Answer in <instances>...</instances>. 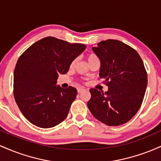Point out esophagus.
<instances>
[{
	"label": "esophagus",
	"mask_w": 161,
	"mask_h": 161,
	"mask_svg": "<svg viewBox=\"0 0 161 161\" xmlns=\"http://www.w3.org/2000/svg\"><path fill=\"white\" fill-rule=\"evenodd\" d=\"M86 91V89H85L84 88H77V92H78V93H82V92Z\"/></svg>",
	"instance_id": "1"
}]
</instances>
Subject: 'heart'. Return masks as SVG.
<instances>
[{"label": "heart", "mask_w": 161, "mask_h": 161, "mask_svg": "<svg viewBox=\"0 0 161 161\" xmlns=\"http://www.w3.org/2000/svg\"><path fill=\"white\" fill-rule=\"evenodd\" d=\"M95 59H97V57L95 54H94V53H90V54H88V56H87V60H88V63L92 61V60H95Z\"/></svg>", "instance_id": "obj_1"}]
</instances>
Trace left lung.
<instances>
[{"instance_id":"1","label":"left lung","mask_w":161,"mask_h":161,"mask_svg":"<svg viewBox=\"0 0 161 161\" xmlns=\"http://www.w3.org/2000/svg\"><path fill=\"white\" fill-rule=\"evenodd\" d=\"M92 50L101 62L99 77L108 90L91 88L88 109L104 124H124L136 115L145 96L147 75L143 61L136 51L117 40L102 41Z\"/></svg>"}]
</instances>
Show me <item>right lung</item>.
<instances>
[{
	"label": "right lung",
	"instance_id": "1",
	"mask_svg": "<svg viewBox=\"0 0 161 161\" xmlns=\"http://www.w3.org/2000/svg\"><path fill=\"white\" fill-rule=\"evenodd\" d=\"M86 48L82 44L46 37L19 57L14 73V95L20 111L33 125L51 128L66 119L77 90L61 88L57 79L69 71Z\"/></svg>",
	"mask_w": 161,
	"mask_h": 161
}]
</instances>
